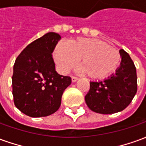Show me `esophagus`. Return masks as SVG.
<instances>
[{
	"label": "esophagus",
	"mask_w": 146,
	"mask_h": 146,
	"mask_svg": "<svg viewBox=\"0 0 146 146\" xmlns=\"http://www.w3.org/2000/svg\"><path fill=\"white\" fill-rule=\"evenodd\" d=\"M71 79H72V82H76V81H77L79 80V78L76 77V76H72Z\"/></svg>",
	"instance_id": "1"
}]
</instances>
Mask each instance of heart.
I'll list each match as a JSON object with an SVG mask.
<instances>
[{
	"label": "heart",
	"instance_id": "heart-1",
	"mask_svg": "<svg viewBox=\"0 0 146 146\" xmlns=\"http://www.w3.org/2000/svg\"><path fill=\"white\" fill-rule=\"evenodd\" d=\"M55 62L64 73L80 67L92 79H104L116 70L121 59L119 52L106 43L94 38L80 37L68 44L60 43L54 51Z\"/></svg>",
	"mask_w": 146,
	"mask_h": 146
}]
</instances>
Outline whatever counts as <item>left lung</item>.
<instances>
[{
  "label": "left lung",
  "mask_w": 146,
  "mask_h": 146,
  "mask_svg": "<svg viewBox=\"0 0 146 146\" xmlns=\"http://www.w3.org/2000/svg\"><path fill=\"white\" fill-rule=\"evenodd\" d=\"M120 66L106 80L90 82L85 102L93 112L112 114L127 107L137 92L136 68L128 53L121 49Z\"/></svg>",
  "instance_id": "1"
}]
</instances>
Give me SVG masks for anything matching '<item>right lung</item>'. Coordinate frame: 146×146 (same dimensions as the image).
Listing matches in <instances>:
<instances>
[{
	"mask_svg": "<svg viewBox=\"0 0 146 146\" xmlns=\"http://www.w3.org/2000/svg\"><path fill=\"white\" fill-rule=\"evenodd\" d=\"M61 36L49 32L24 48L15 62L12 95L15 106L31 117L47 116L61 106L70 76L55 71L52 52Z\"/></svg>",
	"mask_w": 146,
	"mask_h": 146,
	"instance_id": "add662e5",
	"label": "right lung"
}]
</instances>
